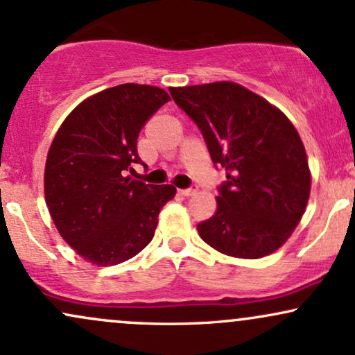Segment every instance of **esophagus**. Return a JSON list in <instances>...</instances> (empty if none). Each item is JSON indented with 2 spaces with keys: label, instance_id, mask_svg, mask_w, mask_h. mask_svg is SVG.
Segmentation results:
<instances>
[{
  "label": "esophagus",
  "instance_id": "1",
  "mask_svg": "<svg viewBox=\"0 0 355 355\" xmlns=\"http://www.w3.org/2000/svg\"><path fill=\"white\" fill-rule=\"evenodd\" d=\"M178 193L183 195V197H191V195L197 193V187H190V189H185V190H178Z\"/></svg>",
  "mask_w": 355,
  "mask_h": 355
}]
</instances>
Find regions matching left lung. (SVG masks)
<instances>
[{"instance_id":"8db88e82","label":"left lung","mask_w":355,"mask_h":355,"mask_svg":"<svg viewBox=\"0 0 355 355\" xmlns=\"http://www.w3.org/2000/svg\"><path fill=\"white\" fill-rule=\"evenodd\" d=\"M170 93L200 128L214 164L227 170L217 210L197 227L203 242L237 259L279 250L311 195L312 175L295 126L234 81L172 87Z\"/></svg>"}]
</instances>
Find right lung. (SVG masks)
Segmentation results:
<instances>
[{
  "instance_id": "add662e5",
  "label": "right lung",
  "mask_w": 355,
  "mask_h": 355,
  "mask_svg": "<svg viewBox=\"0 0 355 355\" xmlns=\"http://www.w3.org/2000/svg\"><path fill=\"white\" fill-rule=\"evenodd\" d=\"M170 101L165 89L125 83L83 100L53 138L44 200L56 230L81 259L110 267L152 242L173 185H145L125 172L141 164L138 133Z\"/></svg>"
}]
</instances>
